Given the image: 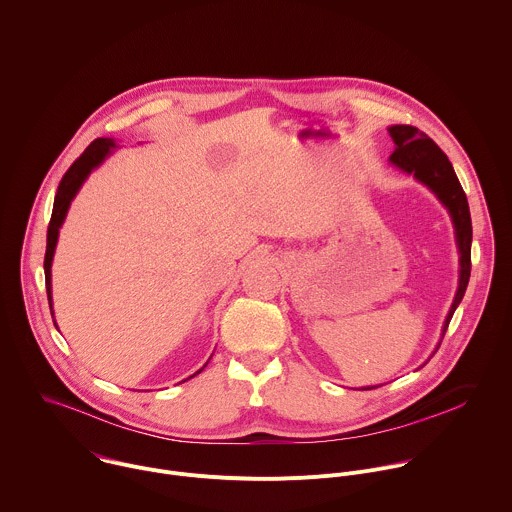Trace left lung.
Returning a JSON list of instances; mask_svg holds the SVG:
<instances>
[{
  "instance_id": "8db88e82",
  "label": "left lung",
  "mask_w": 512,
  "mask_h": 512,
  "mask_svg": "<svg viewBox=\"0 0 512 512\" xmlns=\"http://www.w3.org/2000/svg\"><path fill=\"white\" fill-rule=\"evenodd\" d=\"M396 150L390 154V162L406 172L412 174L418 182H422L426 188H430L436 198L444 204L448 210L454 232H456V246L460 254V274H458V290L454 296V302L448 310L442 336L448 328V322L460 304L468 278H470V244H472V222H470V210L466 202V194L454 174L452 164L448 162L446 154L418 128L414 126H390L388 128ZM376 386H364L360 390H372Z\"/></svg>"
}]
</instances>
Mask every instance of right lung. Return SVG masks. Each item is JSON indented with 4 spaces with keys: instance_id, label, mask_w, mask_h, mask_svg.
I'll return each instance as SVG.
<instances>
[{
    "instance_id": "obj_1",
    "label": "right lung",
    "mask_w": 512,
    "mask_h": 512,
    "mask_svg": "<svg viewBox=\"0 0 512 512\" xmlns=\"http://www.w3.org/2000/svg\"><path fill=\"white\" fill-rule=\"evenodd\" d=\"M116 148L114 140L110 138H98L94 140L84 154L70 166V170L64 174L60 186H58V194L54 200V210H52V220L48 226V244H46V258H44V270H46V290H48V300H50V310H52V318H54V308H52V260H54V252H56V244H58V234L60 228L66 220L68 208L74 200V196L78 194V190L82 188V184L86 182V178L90 176V172L94 168H98ZM56 324V322H54ZM204 368H200L198 372H202ZM196 372V374H198ZM192 374V376H196ZM190 376V378H192Z\"/></svg>"
}]
</instances>
